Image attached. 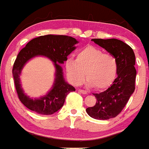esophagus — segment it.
<instances>
[{
  "mask_svg": "<svg viewBox=\"0 0 149 149\" xmlns=\"http://www.w3.org/2000/svg\"><path fill=\"white\" fill-rule=\"evenodd\" d=\"M79 92H80V93H83V94H87V91H86V90H84V89H79Z\"/></svg>",
  "mask_w": 149,
  "mask_h": 149,
  "instance_id": "1",
  "label": "esophagus"
}]
</instances>
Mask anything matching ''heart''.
<instances>
[{
	"mask_svg": "<svg viewBox=\"0 0 149 149\" xmlns=\"http://www.w3.org/2000/svg\"><path fill=\"white\" fill-rule=\"evenodd\" d=\"M65 69L74 85L82 84L86 73L88 86H94L96 89L101 90L109 87L114 81L118 63L113 55L105 54L93 46H87L77 51L75 60H66Z\"/></svg>",
	"mask_w": 149,
	"mask_h": 149,
	"instance_id": "1",
	"label": "heart"
}]
</instances>
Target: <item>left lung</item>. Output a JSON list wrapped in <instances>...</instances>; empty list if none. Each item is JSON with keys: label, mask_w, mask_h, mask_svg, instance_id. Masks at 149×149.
Masks as SVG:
<instances>
[{"label": "left lung", "mask_w": 149, "mask_h": 149, "mask_svg": "<svg viewBox=\"0 0 149 149\" xmlns=\"http://www.w3.org/2000/svg\"><path fill=\"white\" fill-rule=\"evenodd\" d=\"M95 44L113 55L118 63L117 77L104 92L93 93L95 105L86 108V113L93 119L100 120L114 118L120 113L135 89L136 71L135 54L132 48L116 39H93Z\"/></svg>", "instance_id": "8db88e82"}]
</instances>
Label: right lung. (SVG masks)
<instances>
[{
  "instance_id": "add662e5",
  "label": "right lung",
  "mask_w": 149,
  "mask_h": 149,
  "mask_svg": "<svg viewBox=\"0 0 149 149\" xmlns=\"http://www.w3.org/2000/svg\"><path fill=\"white\" fill-rule=\"evenodd\" d=\"M78 42L74 38L63 35H45L30 40L18 53L13 68L14 84L18 98L26 107L37 113L51 115L58 111L64 104L67 95L75 91L72 85L65 82L60 64L67 60V56L75 49ZM36 56H44L53 62L56 68L55 81L52 89L40 99L29 98L23 93L19 75L25 63Z\"/></svg>"
}]
</instances>
